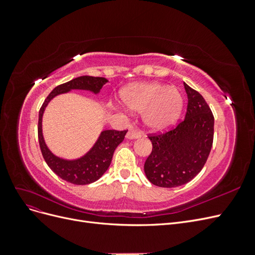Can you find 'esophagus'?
Returning <instances> with one entry per match:
<instances>
[{
  "instance_id": "obj_1",
  "label": "esophagus",
  "mask_w": 255,
  "mask_h": 255,
  "mask_svg": "<svg viewBox=\"0 0 255 255\" xmlns=\"http://www.w3.org/2000/svg\"><path fill=\"white\" fill-rule=\"evenodd\" d=\"M127 139H137V138H140L141 137V133L138 132L136 129L130 128L128 129V132L127 133Z\"/></svg>"
}]
</instances>
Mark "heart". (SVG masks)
Masks as SVG:
<instances>
[{
    "label": "heart",
    "mask_w": 255,
    "mask_h": 255,
    "mask_svg": "<svg viewBox=\"0 0 255 255\" xmlns=\"http://www.w3.org/2000/svg\"><path fill=\"white\" fill-rule=\"evenodd\" d=\"M120 97L128 111L142 114L144 127L153 132L173 127L183 110L180 90L155 82L130 84L121 90Z\"/></svg>",
    "instance_id": "b5f03b06"
}]
</instances>
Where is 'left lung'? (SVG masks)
<instances>
[{
  "instance_id": "1",
  "label": "left lung",
  "mask_w": 255,
  "mask_h": 255,
  "mask_svg": "<svg viewBox=\"0 0 255 255\" xmlns=\"http://www.w3.org/2000/svg\"><path fill=\"white\" fill-rule=\"evenodd\" d=\"M188 104L184 121L174 129L150 136L152 152L144 173L153 185L172 188L190 182L202 170L214 138V116L198 91L184 83Z\"/></svg>"
}]
</instances>
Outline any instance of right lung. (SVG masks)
Here are the masks:
<instances>
[{
    "label": "right lung",
    "mask_w": 255,
    "mask_h": 255,
    "mask_svg": "<svg viewBox=\"0 0 255 255\" xmlns=\"http://www.w3.org/2000/svg\"><path fill=\"white\" fill-rule=\"evenodd\" d=\"M109 82L105 78L83 75L73 79L54 88L51 94L44 100L39 111L38 121V138L42 156L45 163L56 173L60 179L75 185H86L98 181L109 169L116 148L125 139L128 130L104 129L100 133L94 145L78 158H64L54 154L45 143L42 132L43 114L52 100L59 96L68 94L72 90L89 91L94 95H99L102 87Z\"/></svg>",
    "instance_id": "add662e5"
}]
</instances>
